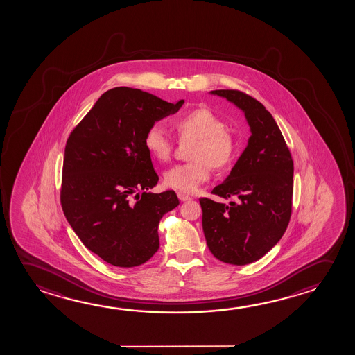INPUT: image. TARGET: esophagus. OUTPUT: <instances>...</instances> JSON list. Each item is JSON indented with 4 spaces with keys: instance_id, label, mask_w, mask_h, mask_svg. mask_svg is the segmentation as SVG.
<instances>
[{
    "instance_id": "34e87169",
    "label": "esophagus",
    "mask_w": 355,
    "mask_h": 355,
    "mask_svg": "<svg viewBox=\"0 0 355 355\" xmlns=\"http://www.w3.org/2000/svg\"><path fill=\"white\" fill-rule=\"evenodd\" d=\"M178 197H179L180 201H189V200H191V197L189 196V195H186V193H182V192H178Z\"/></svg>"
}]
</instances>
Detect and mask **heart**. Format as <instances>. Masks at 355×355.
I'll list each match as a JSON object with an SVG mask.
<instances>
[{
    "label": "heart",
    "instance_id": "obj_1",
    "mask_svg": "<svg viewBox=\"0 0 355 355\" xmlns=\"http://www.w3.org/2000/svg\"><path fill=\"white\" fill-rule=\"evenodd\" d=\"M182 141H192L189 152L191 162L178 164L164 173V184L184 192L196 191L209 180L212 168L223 171L236 160L238 141L225 121L209 108H195L171 121ZM146 152L159 162L171 158L174 141L159 124H152L143 137Z\"/></svg>",
    "mask_w": 355,
    "mask_h": 355
}]
</instances>
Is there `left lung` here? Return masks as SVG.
<instances>
[{
    "instance_id": "8db88e82",
    "label": "left lung",
    "mask_w": 355,
    "mask_h": 355,
    "mask_svg": "<svg viewBox=\"0 0 355 355\" xmlns=\"http://www.w3.org/2000/svg\"><path fill=\"white\" fill-rule=\"evenodd\" d=\"M241 108L252 135L231 174L201 197L202 228L211 253L233 265L250 264L282 239L293 212V162L282 130L263 103L239 90H214Z\"/></svg>"
}]
</instances>
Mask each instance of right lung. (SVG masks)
Here are the masks:
<instances>
[{"mask_svg": "<svg viewBox=\"0 0 355 355\" xmlns=\"http://www.w3.org/2000/svg\"><path fill=\"white\" fill-rule=\"evenodd\" d=\"M146 91L114 87L69 135L60 203L80 241L108 264L133 268L159 249L158 225L179 205L173 190L152 193L159 176L143 144L148 127L178 112Z\"/></svg>", "mask_w": 355, "mask_h": 355, "instance_id": "right-lung-1", "label": "right lung"}]
</instances>
